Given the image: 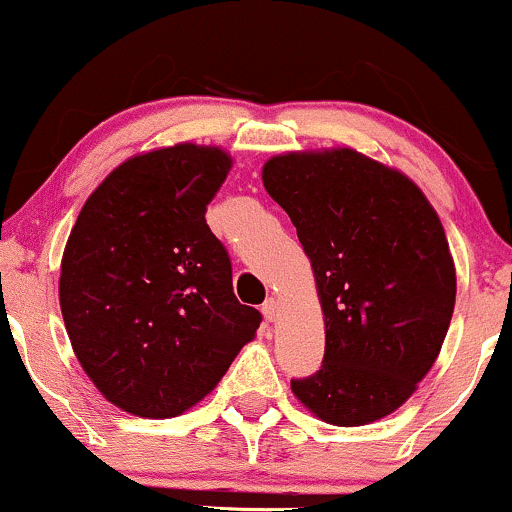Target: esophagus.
I'll list each match as a JSON object with an SVG mask.
<instances>
[{"instance_id": "34e87169", "label": "esophagus", "mask_w": 512, "mask_h": 512, "mask_svg": "<svg viewBox=\"0 0 512 512\" xmlns=\"http://www.w3.org/2000/svg\"><path fill=\"white\" fill-rule=\"evenodd\" d=\"M262 313H264V317H267L269 322H274L276 317H279V313H281L279 301H276V298H267V301H264V305H262Z\"/></svg>"}]
</instances>
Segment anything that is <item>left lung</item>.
<instances>
[{"label": "left lung", "instance_id": "left-lung-1", "mask_svg": "<svg viewBox=\"0 0 512 512\" xmlns=\"http://www.w3.org/2000/svg\"><path fill=\"white\" fill-rule=\"evenodd\" d=\"M296 226L325 317V361L291 390L332 426L385 419L440 354L457 276L436 209L402 170L349 146L289 151L262 166Z\"/></svg>", "mask_w": 512, "mask_h": 512}]
</instances>
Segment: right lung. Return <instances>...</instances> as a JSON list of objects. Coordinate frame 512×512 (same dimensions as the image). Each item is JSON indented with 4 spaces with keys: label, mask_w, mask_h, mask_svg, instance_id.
Wrapping results in <instances>:
<instances>
[{
    "label": "right lung",
    "mask_w": 512,
    "mask_h": 512,
    "mask_svg": "<svg viewBox=\"0 0 512 512\" xmlns=\"http://www.w3.org/2000/svg\"><path fill=\"white\" fill-rule=\"evenodd\" d=\"M231 168L221 146L144 151L91 192L69 233L64 327L91 383L127 414L192 409L255 339L262 315L240 305L204 219Z\"/></svg>",
    "instance_id": "right-lung-1"
}]
</instances>
